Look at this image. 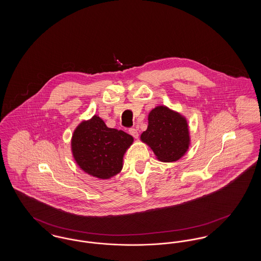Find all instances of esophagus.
Wrapping results in <instances>:
<instances>
[{"instance_id": "34e87169", "label": "esophagus", "mask_w": 261, "mask_h": 261, "mask_svg": "<svg viewBox=\"0 0 261 261\" xmlns=\"http://www.w3.org/2000/svg\"><path fill=\"white\" fill-rule=\"evenodd\" d=\"M129 133H130V135H132L135 139L139 137V133H138V131H137V129H135V128H130L129 129Z\"/></svg>"}]
</instances>
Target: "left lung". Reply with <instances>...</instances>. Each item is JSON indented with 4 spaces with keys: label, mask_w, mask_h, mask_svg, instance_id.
Wrapping results in <instances>:
<instances>
[{
    "label": "left lung",
    "mask_w": 261,
    "mask_h": 261,
    "mask_svg": "<svg viewBox=\"0 0 261 261\" xmlns=\"http://www.w3.org/2000/svg\"><path fill=\"white\" fill-rule=\"evenodd\" d=\"M141 140L149 145L161 162L178 161L189 149L187 120L166 107H156L149 112V125Z\"/></svg>",
    "instance_id": "obj_1"
}]
</instances>
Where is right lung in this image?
<instances>
[{
    "instance_id": "obj_1",
    "label": "right lung",
    "mask_w": 261,
    "mask_h": 261,
    "mask_svg": "<svg viewBox=\"0 0 261 261\" xmlns=\"http://www.w3.org/2000/svg\"><path fill=\"white\" fill-rule=\"evenodd\" d=\"M132 143L131 135L107 127L95 115L75 129L71 148L81 169L99 179H109L122 169L123 155Z\"/></svg>"
}]
</instances>
